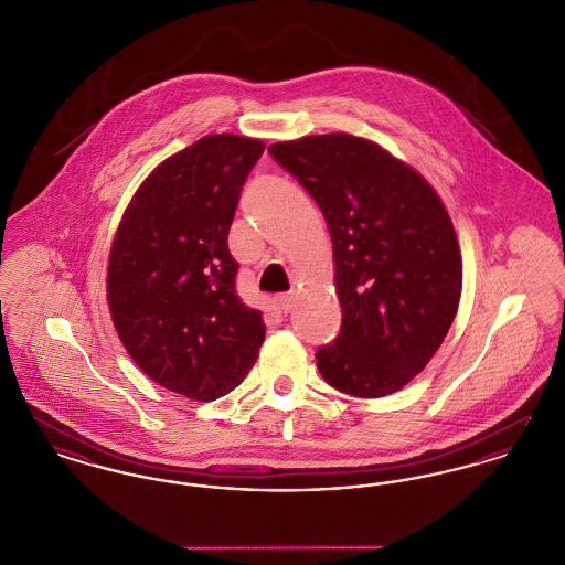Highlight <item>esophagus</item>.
I'll use <instances>...</instances> for the list:
<instances>
[{
	"label": "esophagus",
	"mask_w": 565,
	"mask_h": 565,
	"mask_svg": "<svg viewBox=\"0 0 565 565\" xmlns=\"http://www.w3.org/2000/svg\"><path fill=\"white\" fill-rule=\"evenodd\" d=\"M295 295H281L277 296V305L281 309V313H290V309L295 307Z\"/></svg>",
	"instance_id": "obj_1"
}]
</instances>
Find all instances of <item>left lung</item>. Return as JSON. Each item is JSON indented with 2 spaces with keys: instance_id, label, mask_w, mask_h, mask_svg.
<instances>
[{
  "instance_id": "left-lung-1",
  "label": "left lung",
  "mask_w": 565,
  "mask_h": 565,
  "mask_svg": "<svg viewBox=\"0 0 565 565\" xmlns=\"http://www.w3.org/2000/svg\"><path fill=\"white\" fill-rule=\"evenodd\" d=\"M269 152L316 199L332 239L343 322L316 353L326 383L358 398L403 390L445 341L461 296L440 196L371 139L309 135Z\"/></svg>"
}]
</instances>
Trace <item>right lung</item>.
I'll return each mask as SVG.
<instances>
[{"instance_id": "add662e5", "label": "right lung", "mask_w": 565, "mask_h": 565, "mask_svg": "<svg viewBox=\"0 0 565 565\" xmlns=\"http://www.w3.org/2000/svg\"><path fill=\"white\" fill-rule=\"evenodd\" d=\"M265 143L201 137L137 189L109 249L108 305L135 364L164 390L210 403L233 392L265 343L263 313L235 290L228 231Z\"/></svg>"}]
</instances>
